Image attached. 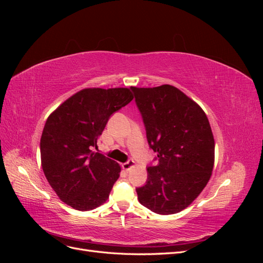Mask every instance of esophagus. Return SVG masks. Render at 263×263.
<instances>
[{"label":"esophagus","mask_w":263,"mask_h":263,"mask_svg":"<svg viewBox=\"0 0 263 263\" xmlns=\"http://www.w3.org/2000/svg\"><path fill=\"white\" fill-rule=\"evenodd\" d=\"M136 165V163H135V161L133 160V159H128V160H127L125 163H123L122 164V166H123V169L124 170H126V171H128V170H130L133 166H135Z\"/></svg>","instance_id":"obj_1"}]
</instances>
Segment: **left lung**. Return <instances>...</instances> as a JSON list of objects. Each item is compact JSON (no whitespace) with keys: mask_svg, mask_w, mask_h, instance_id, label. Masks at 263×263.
I'll return each instance as SVG.
<instances>
[{"mask_svg":"<svg viewBox=\"0 0 263 263\" xmlns=\"http://www.w3.org/2000/svg\"><path fill=\"white\" fill-rule=\"evenodd\" d=\"M156 165L136 192L141 205L157 214L184 210L208 184L215 141L208 116L196 103L169 84L132 86Z\"/></svg>","mask_w":263,"mask_h":263,"instance_id":"8db88e82","label":"left lung"}]
</instances>
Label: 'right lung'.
Returning a JSON list of instances; mask_svg holds the SVG:
<instances>
[{
    "label": "right lung",
    "mask_w": 263,
    "mask_h": 263,
    "mask_svg": "<svg viewBox=\"0 0 263 263\" xmlns=\"http://www.w3.org/2000/svg\"><path fill=\"white\" fill-rule=\"evenodd\" d=\"M133 99L127 87L84 89L47 118L41 138L43 170L55 194L74 210L90 211L108 198L121 166L92 149L110 115Z\"/></svg>",
    "instance_id": "obj_1"
}]
</instances>
